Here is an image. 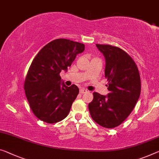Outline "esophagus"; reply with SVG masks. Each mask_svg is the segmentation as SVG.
Masks as SVG:
<instances>
[{"instance_id":"obj_1","label":"esophagus","mask_w":159,"mask_h":159,"mask_svg":"<svg viewBox=\"0 0 159 159\" xmlns=\"http://www.w3.org/2000/svg\"><path fill=\"white\" fill-rule=\"evenodd\" d=\"M86 92H87V90L84 89V88H82V89H80V94H84V93H86Z\"/></svg>"}]
</instances>
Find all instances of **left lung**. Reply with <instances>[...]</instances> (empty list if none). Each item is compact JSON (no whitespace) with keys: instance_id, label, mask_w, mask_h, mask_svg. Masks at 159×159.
Returning a JSON list of instances; mask_svg holds the SVG:
<instances>
[{"instance_id":"8db88e82","label":"left lung","mask_w":159,"mask_h":159,"mask_svg":"<svg viewBox=\"0 0 159 159\" xmlns=\"http://www.w3.org/2000/svg\"><path fill=\"white\" fill-rule=\"evenodd\" d=\"M105 58V78L109 82V93L94 92L88 105L93 120L105 128H114L127 118L141 93L140 75L132 58L121 49L97 44Z\"/></svg>"}]
</instances>
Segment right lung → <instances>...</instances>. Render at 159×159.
<instances>
[{"instance_id": "right-lung-1", "label": "right lung", "mask_w": 159, "mask_h": 159, "mask_svg": "<svg viewBox=\"0 0 159 159\" xmlns=\"http://www.w3.org/2000/svg\"><path fill=\"white\" fill-rule=\"evenodd\" d=\"M84 45L67 39H56L39 51L25 77L24 89L33 114L41 121L53 124L68 115L79 94L75 84L67 87L60 73L67 71Z\"/></svg>"}]
</instances>
